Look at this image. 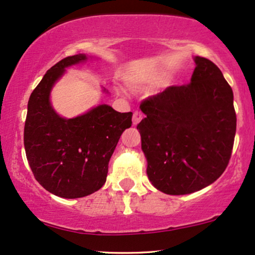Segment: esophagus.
<instances>
[{
  "instance_id": "34e87169",
  "label": "esophagus",
  "mask_w": 255,
  "mask_h": 255,
  "mask_svg": "<svg viewBox=\"0 0 255 255\" xmlns=\"http://www.w3.org/2000/svg\"><path fill=\"white\" fill-rule=\"evenodd\" d=\"M142 119H143V114H142V113L138 112V111L134 112V114H133V125H134V126L138 125V124H140V121L142 120Z\"/></svg>"
}]
</instances>
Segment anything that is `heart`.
Segmentation results:
<instances>
[{"instance_id": "obj_1", "label": "heart", "mask_w": 255, "mask_h": 255, "mask_svg": "<svg viewBox=\"0 0 255 255\" xmlns=\"http://www.w3.org/2000/svg\"><path fill=\"white\" fill-rule=\"evenodd\" d=\"M162 75L160 74H155V75H151L149 77H146L144 80L138 79V77H131L129 80V86L131 88H137L138 86L143 85V83H147V85H157V83L162 82Z\"/></svg>"}]
</instances>
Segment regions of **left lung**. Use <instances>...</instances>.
Here are the masks:
<instances>
[{
    "label": "left lung",
    "mask_w": 255,
    "mask_h": 255,
    "mask_svg": "<svg viewBox=\"0 0 255 255\" xmlns=\"http://www.w3.org/2000/svg\"><path fill=\"white\" fill-rule=\"evenodd\" d=\"M191 83L168 87L141 104L137 129L151 185L169 195L198 192L220 178L233 149V90L221 70L195 56Z\"/></svg>",
    "instance_id": "1"
}]
</instances>
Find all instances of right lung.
Segmentation results:
<instances>
[{
    "label": "right lung",
    "instance_id": "1",
    "mask_svg": "<svg viewBox=\"0 0 255 255\" xmlns=\"http://www.w3.org/2000/svg\"><path fill=\"white\" fill-rule=\"evenodd\" d=\"M88 59L77 54L61 60L44 74L28 101L24 149L29 166L43 188L64 199L83 198L105 185L119 138L131 126L133 113H119L108 105L72 119L53 108L54 85L67 68Z\"/></svg>",
    "mask_w": 255,
    "mask_h": 255
}]
</instances>
